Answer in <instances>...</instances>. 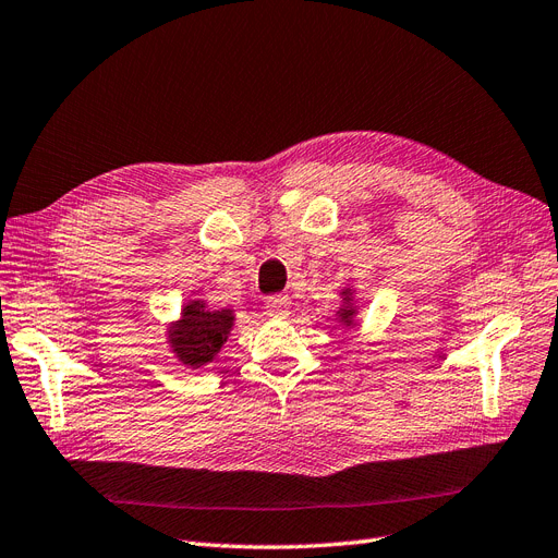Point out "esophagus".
Instances as JSON below:
<instances>
[{
    "mask_svg": "<svg viewBox=\"0 0 558 558\" xmlns=\"http://www.w3.org/2000/svg\"><path fill=\"white\" fill-rule=\"evenodd\" d=\"M290 307H292V299L287 294H278V296L266 299V313L271 317L284 319L287 315H290Z\"/></svg>",
    "mask_w": 558,
    "mask_h": 558,
    "instance_id": "1",
    "label": "esophagus"
}]
</instances>
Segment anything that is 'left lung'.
<instances>
[{
  "label": "left lung",
  "mask_w": 558,
  "mask_h": 558,
  "mask_svg": "<svg viewBox=\"0 0 558 558\" xmlns=\"http://www.w3.org/2000/svg\"><path fill=\"white\" fill-rule=\"evenodd\" d=\"M342 296H344V299H342L344 305L338 311V317L349 326V324H354V315H356V307L352 305V290H344Z\"/></svg>",
  "instance_id": "1"
}]
</instances>
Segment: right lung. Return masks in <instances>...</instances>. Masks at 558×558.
Returning a JSON list of instances; mask_svg holds the SVG:
<instances>
[{
    "label": "right lung",
    "instance_id": "1",
    "mask_svg": "<svg viewBox=\"0 0 558 558\" xmlns=\"http://www.w3.org/2000/svg\"><path fill=\"white\" fill-rule=\"evenodd\" d=\"M234 324L232 311H206L202 301H191L183 305L181 319L170 328V344L181 363L191 367H202L211 363L227 342L230 328Z\"/></svg>",
    "mask_w": 558,
    "mask_h": 558
}]
</instances>
